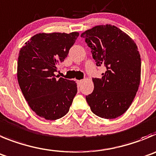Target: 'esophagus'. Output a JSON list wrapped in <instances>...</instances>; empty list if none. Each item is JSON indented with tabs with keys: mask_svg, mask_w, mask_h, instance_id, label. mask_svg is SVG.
<instances>
[{
	"mask_svg": "<svg viewBox=\"0 0 156 156\" xmlns=\"http://www.w3.org/2000/svg\"><path fill=\"white\" fill-rule=\"evenodd\" d=\"M76 83H77V85L80 86L81 83H83V80H76Z\"/></svg>",
	"mask_w": 156,
	"mask_h": 156,
	"instance_id": "1",
	"label": "esophagus"
}]
</instances>
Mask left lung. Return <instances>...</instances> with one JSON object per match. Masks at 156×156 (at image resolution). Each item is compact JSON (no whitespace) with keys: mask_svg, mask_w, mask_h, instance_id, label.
<instances>
[{"mask_svg":"<svg viewBox=\"0 0 156 156\" xmlns=\"http://www.w3.org/2000/svg\"><path fill=\"white\" fill-rule=\"evenodd\" d=\"M91 48L98 66H105L101 78H93L94 91L86 97L98 117L114 119L131 106L141 80V57L134 40L111 25H98L81 34Z\"/></svg>","mask_w":156,"mask_h":156,"instance_id":"8db88e82","label":"left lung"}]
</instances>
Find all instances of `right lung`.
Instances as JSON below:
<instances>
[{
	"mask_svg": "<svg viewBox=\"0 0 156 156\" xmlns=\"http://www.w3.org/2000/svg\"><path fill=\"white\" fill-rule=\"evenodd\" d=\"M79 32L38 33L20 49L17 76L31 109L45 120H57L68 113L77 93L76 83L55 72L75 43Z\"/></svg>",
	"mask_w": 156,
	"mask_h": 156,
	"instance_id": "1",
	"label": "right lung"
}]
</instances>
